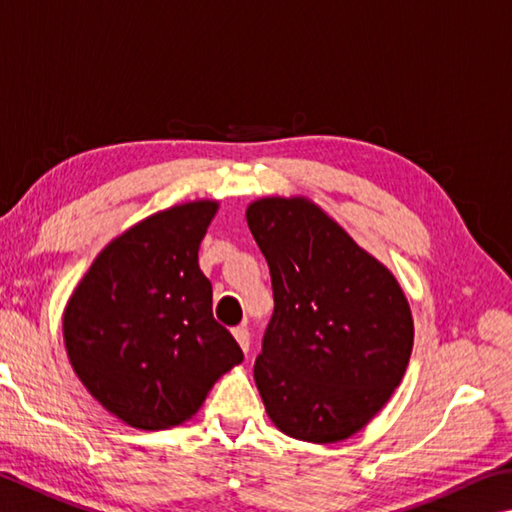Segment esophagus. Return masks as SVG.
Returning a JSON list of instances; mask_svg holds the SVG:
<instances>
[{"label": "esophagus", "mask_w": 512, "mask_h": 512, "mask_svg": "<svg viewBox=\"0 0 512 512\" xmlns=\"http://www.w3.org/2000/svg\"><path fill=\"white\" fill-rule=\"evenodd\" d=\"M232 336H235V340L239 342L241 349L248 351V347H250V333H248L246 327H235V329H232Z\"/></svg>", "instance_id": "1"}]
</instances>
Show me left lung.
I'll use <instances>...</instances> for the list:
<instances>
[{
    "label": "left lung",
    "instance_id": "1",
    "mask_svg": "<svg viewBox=\"0 0 512 512\" xmlns=\"http://www.w3.org/2000/svg\"><path fill=\"white\" fill-rule=\"evenodd\" d=\"M248 228L275 309L255 360L266 412L293 439L336 443L401 385L414 322L396 277L306 199H259Z\"/></svg>",
    "mask_w": 512,
    "mask_h": 512
}]
</instances>
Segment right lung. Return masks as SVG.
Instances as JSON below:
<instances>
[{
	"instance_id": "obj_1",
	"label": "right lung",
	"mask_w": 512,
	"mask_h": 512,
	"mask_svg": "<svg viewBox=\"0 0 512 512\" xmlns=\"http://www.w3.org/2000/svg\"><path fill=\"white\" fill-rule=\"evenodd\" d=\"M217 212L194 201L156 212L102 250L64 311V345L89 394L138 430L197 414L212 385L244 360L212 318L199 244Z\"/></svg>"
}]
</instances>
